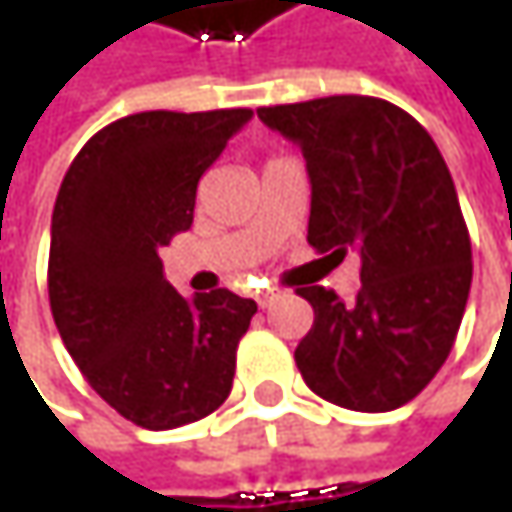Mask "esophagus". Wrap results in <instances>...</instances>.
I'll use <instances>...</instances> for the list:
<instances>
[{"label":"esophagus","instance_id":"obj_1","mask_svg":"<svg viewBox=\"0 0 512 512\" xmlns=\"http://www.w3.org/2000/svg\"><path fill=\"white\" fill-rule=\"evenodd\" d=\"M278 296H281V290H263V293H257V302H260V308H269Z\"/></svg>","mask_w":512,"mask_h":512}]
</instances>
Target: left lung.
Listing matches in <instances>:
<instances>
[{
    "instance_id": "obj_1",
    "label": "left lung",
    "mask_w": 512,
    "mask_h": 512,
    "mask_svg": "<svg viewBox=\"0 0 512 512\" xmlns=\"http://www.w3.org/2000/svg\"><path fill=\"white\" fill-rule=\"evenodd\" d=\"M257 118L305 156L308 243L361 257L353 305L320 284L296 290L314 308L296 367L335 406L391 412L439 373L468 302L471 240L451 171L430 133L379 97L263 106Z\"/></svg>"
}]
</instances>
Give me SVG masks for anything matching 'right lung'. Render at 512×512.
Instances as JSON below:
<instances>
[{
    "mask_svg": "<svg viewBox=\"0 0 512 512\" xmlns=\"http://www.w3.org/2000/svg\"><path fill=\"white\" fill-rule=\"evenodd\" d=\"M252 109L139 112L70 162L50 237V308L88 385L127 421L174 430L216 412L257 305L225 287L183 299L159 249L189 231L201 174Z\"/></svg>",
    "mask_w": 512,
    "mask_h": 512,
    "instance_id": "obj_1",
    "label": "right lung"
}]
</instances>
